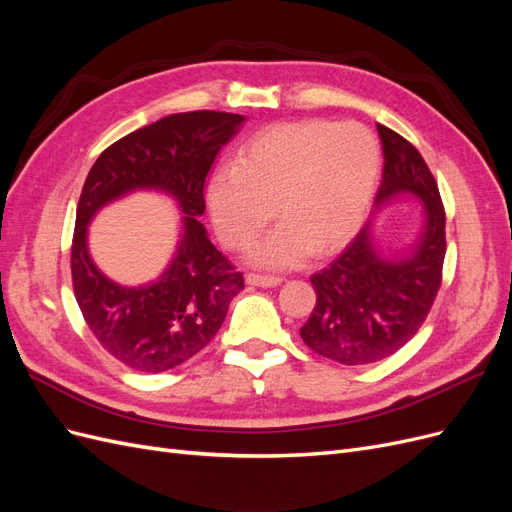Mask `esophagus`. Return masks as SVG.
<instances>
[{
	"label": "esophagus",
	"mask_w": 512,
	"mask_h": 512,
	"mask_svg": "<svg viewBox=\"0 0 512 512\" xmlns=\"http://www.w3.org/2000/svg\"><path fill=\"white\" fill-rule=\"evenodd\" d=\"M245 282L250 286H260V288H273L277 284H282V277L277 275H262V273H247Z\"/></svg>",
	"instance_id": "esophagus-1"
}]
</instances>
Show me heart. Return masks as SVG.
Wrapping results in <instances>:
<instances>
[{
  "mask_svg": "<svg viewBox=\"0 0 512 512\" xmlns=\"http://www.w3.org/2000/svg\"><path fill=\"white\" fill-rule=\"evenodd\" d=\"M380 173V145L361 123L322 119L277 123L243 145L235 166L209 188V211L230 250L250 245L265 267H292L312 250L327 256L361 226Z\"/></svg>",
  "mask_w": 512,
  "mask_h": 512,
  "instance_id": "obj_1",
  "label": "heart"
}]
</instances>
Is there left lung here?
I'll use <instances>...</instances> for the list:
<instances>
[{"mask_svg": "<svg viewBox=\"0 0 512 512\" xmlns=\"http://www.w3.org/2000/svg\"><path fill=\"white\" fill-rule=\"evenodd\" d=\"M376 128L384 153L376 207L412 194L425 205V224L414 250L397 260L374 250L365 224L327 269L309 277L316 305L301 337L307 348L342 365L376 363L406 346L442 286L446 213L438 183L412 143L382 123Z\"/></svg>", "mask_w": 512, "mask_h": 512, "instance_id": "left-lung-1", "label": "left lung"}]
</instances>
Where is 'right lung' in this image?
Segmentation results:
<instances>
[{
  "instance_id": "right-lung-1",
  "label": "right lung",
  "mask_w": 512,
  "mask_h": 512,
  "mask_svg": "<svg viewBox=\"0 0 512 512\" xmlns=\"http://www.w3.org/2000/svg\"><path fill=\"white\" fill-rule=\"evenodd\" d=\"M241 123V115L220 111L168 115L104 149L85 179L70 254L74 297L100 346L134 371L160 374L192 359L220 331L230 301L243 290V273L196 220L205 213L209 170ZM143 187L178 198L184 235L160 281L123 289L88 258L86 224L106 202Z\"/></svg>"
}]
</instances>
